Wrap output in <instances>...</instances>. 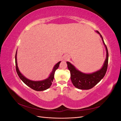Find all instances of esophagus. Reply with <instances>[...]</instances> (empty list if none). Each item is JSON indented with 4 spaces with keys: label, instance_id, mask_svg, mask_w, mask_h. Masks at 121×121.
<instances>
[{
    "label": "esophagus",
    "instance_id": "34e87169",
    "mask_svg": "<svg viewBox=\"0 0 121 121\" xmlns=\"http://www.w3.org/2000/svg\"><path fill=\"white\" fill-rule=\"evenodd\" d=\"M69 58V57L68 56H64V60H68Z\"/></svg>",
    "mask_w": 121,
    "mask_h": 121
}]
</instances>
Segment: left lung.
I'll return each instance as SVG.
<instances>
[{
  "label": "left lung",
  "mask_w": 121,
  "mask_h": 121,
  "mask_svg": "<svg viewBox=\"0 0 121 121\" xmlns=\"http://www.w3.org/2000/svg\"><path fill=\"white\" fill-rule=\"evenodd\" d=\"M96 32L100 35L104 44L105 47L106 52H107L105 60L103 66L99 70L91 73V74H86V73H82L76 69L74 65L69 62H67L68 69L70 71L71 73V79L72 82L75 87L79 89L88 90L92 88L104 77L107 71L108 60V48L100 33L97 31H96Z\"/></svg>",
  "instance_id": "1"
}]
</instances>
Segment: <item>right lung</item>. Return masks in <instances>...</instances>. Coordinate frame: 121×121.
Instances as JSON below:
<instances>
[{"mask_svg": "<svg viewBox=\"0 0 121 121\" xmlns=\"http://www.w3.org/2000/svg\"><path fill=\"white\" fill-rule=\"evenodd\" d=\"M17 52H16V56H15L16 71L18 76H19L20 78L22 80V81L26 84V85H27L28 86L30 87L32 89L36 91H44L48 89L50 87V86L52 85V82H53V80L54 79V73L58 69V67H59L61 61L58 62V63L54 65V67L52 69V73H51V74L48 78H47L44 80H42V81H32V80H30L27 79V78H26L22 74L21 72H20L19 69L17 67Z\"/></svg>", "mask_w": 121, "mask_h": 121, "instance_id": "1", "label": "right lung"}]
</instances>
